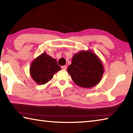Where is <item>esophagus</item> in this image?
<instances>
[{
	"mask_svg": "<svg viewBox=\"0 0 133 133\" xmlns=\"http://www.w3.org/2000/svg\"><path fill=\"white\" fill-rule=\"evenodd\" d=\"M62 69L63 70H66L67 69V66H62Z\"/></svg>",
	"mask_w": 133,
	"mask_h": 133,
	"instance_id": "34e87169",
	"label": "esophagus"
}]
</instances>
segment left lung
I'll return each instance as SVG.
<instances>
[{
    "label": "left lung",
    "mask_w": 133,
    "mask_h": 133,
    "mask_svg": "<svg viewBox=\"0 0 133 133\" xmlns=\"http://www.w3.org/2000/svg\"><path fill=\"white\" fill-rule=\"evenodd\" d=\"M67 71L78 86L90 88L95 86L102 80L104 67L96 54L90 50H83L73 56Z\"/></svg>",
    "instance_id": "1"
}]
</instances>
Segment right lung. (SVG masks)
Returning <instances> with one entry per match:
<instances>
[{
	"mask_svg": "<svg viewBox=\"0 0 133 133\" xmlns=\"http://www.w3.org/2000/svg\"><path fill=\"white\" fill-rule=\"evenodd\" d=\"M60 70L56 60L43 53L31 63L30 74L36 83L42 85L50 81L53 75Z\"/></svg>",
	"mask_w": 133,
	"mask_h": 133,
	"instance_id": "add662e5",
	"label": "right lung"
}]
</instances>
